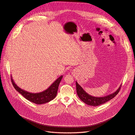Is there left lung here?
Listing matches in <instances>:
<instances>
[{
    "instance_id": "obj_1",
    "label": "left lung",
    "mask_w": 135,
    "mask_h": 135,
    "mask_svg": "<svg viewBox=\"0 0 135 135\" xmlns=\"http://www.w3.org/2000/svg\"><path fill=\"white\" fill-rule=\"evenodd\" d=\"M121 85L118 88L117 90L114 92V93L110 94V95L106 96L104 97H93L91 95H89L84 89L82 88L80 85L76 81V92L77 95L79 97V99L84 102V103L88 105L93 106V107H97L100 105L103 104L105 103H107L108 101L112 99L113 98L115 97L117 94L119 93L120 89L121 88Z\"/></svg>"
}]
</instances>
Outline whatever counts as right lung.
I'll return each mask as SVG.
<instances>
[{"instance_id": "obj_1", "label": "right lung", "mask_w": 135, "mask_h": 135, "mask_svg": "<svg viewBox=\"0 0 135 135\" xmlns=\"http://www.w3.org/2000/svg\"><path fill=\"white\" fill-rule=\"evenodd\" d=\"M62 75L60 76L58 79H57L54 83H53L50 87L47 88L46 90L39 93H31L27 92L23 89L20 88L15 83L14 80L11 76V81L13 84L14 88L18 91L20 94L26 99L27 100L30 101L32 103L36 104H43L48 103L55 98L57 93L60 81L62 78Z\"/></svg>"}]
</instances>
